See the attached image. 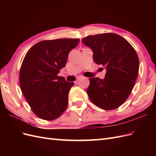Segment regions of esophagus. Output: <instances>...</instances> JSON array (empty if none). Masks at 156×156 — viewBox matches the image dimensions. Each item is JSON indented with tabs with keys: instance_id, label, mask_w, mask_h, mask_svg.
<instances>
[{
	"instance_id": "1",
	"label": "esophagus",
	"mask_w": 156,
	"mask_h": 156,
	"mask_svg": "<svg viewBox=\"0 0 156 156\" xmlns=\"http://www.w3.org/2000/svg\"><path fill=\"white\" fill-rule=\"evenodd\" d=\"M84 77H79L78 79H77V81H80V80H81L82 79H83Z\"/></svg>"
}]
</instances>
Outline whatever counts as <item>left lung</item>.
Instances as JSON below:
<instances>
[{"instance_id":"obj_1","label":"left lung","mask_w":156,"mask_h":156,"mask_svg":"<svg viewBox=\"0 0 156 156\" xmlns=\"http://www.w3.org/2000/svg\"><path fill=\"white\" fill-rule=\"evenodd\" d=\"M83 43L92 50L93 60L105 66V78H90L87 94L94 105L113 110L126 101L137 77V54L124 37L114 33L88 36Z\"/></svg>"}]
</instances>
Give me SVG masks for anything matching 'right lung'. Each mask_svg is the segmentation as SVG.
I'll return each instance as SVG.
<instances>
[{
    "label": "right lung",
    "mask_w": 156,
    "mask_h": 156,
    "mask_svg": "<svg viewBox=\"0 0 156 156\" xmlns=\"http://www.w3.org/2000/svg\"><path fill=\"white\" fill-rule=\"evenodd\" d=\"M79 42V39L68 38L41 41L25 56L20 73L21 89L32 111L41 119L55 120L66 109L74 83L57 74Z\"/></svg>",
    "instance_id": "obj_1"
}]
</instances>
